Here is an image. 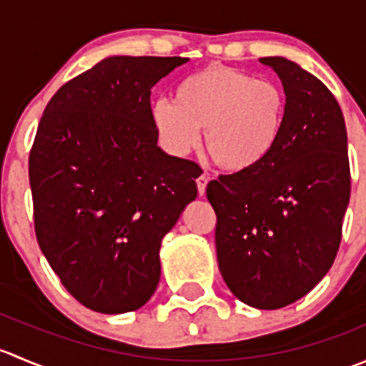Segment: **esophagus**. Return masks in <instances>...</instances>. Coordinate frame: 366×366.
I'll use <instances>...</instances> for the list:
<instances>
[{"label": "esophagus", "instance_id": "obj_1", "mask_svg": "<svg viewBox=\"0 0 366 366\" xmlns=\"http://www.w3.org/2000/svg\"><path fill=\"white\" fill-rule=\"evenodd\" d=\"M207 182H209V177L207 175H200L197 179V186H198V194L200 197H204L205 194V189H207Z\"/></svg>", "mask_w": 366, "mask_h": 366}]
</instances>
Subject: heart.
I'll list each match as a JSON object with an SVG mask.
<instances>
[{
  "label": "heart",
  "mask_w": 366,
  "mask_h": 366,
  "mask_svg": "<svg viewBox=\"0 0 366 366\" xmlns=\"http://www.w3.org/2000/svg\"><path fill=\"white\" fill-rule=\"evenodd\" d=\"M287 95L276 83L224 65L187 76L175 90V102L157 101L152 122L162 145L186 156L200 143L214 161L232 173L264 164L278 147L287 118Z\"/></svg>",
  "instance_id": "b5f03b06"
}]
</instances>
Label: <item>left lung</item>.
Listing matches in <instances>:
<instances>
[{"label": "left lung", "mask_w": 366, "mask_h": 366, "mask_svg": "<svg viewBox=\"0 0 366 366\" xmlns=\"http://www.w3.org/2000/svg\"><path fill=\"white\" fill-rule=\"evenodd\" d=\"M287 118L264 164L207 186L217 216V265L235 297L258 310L296 302L326 276L350 198L345 122L326 84L282 56Z\"/></svg>", "instance_id": "obj_1"}]
</instances>
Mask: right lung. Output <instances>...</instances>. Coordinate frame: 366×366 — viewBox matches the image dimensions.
Returning a JSON list of instances; mask_svg holds the SVG:
<instances>
[{"mask_svg":"<svg viewBox=\"0 0 366 366\" xmlns=\"http://www.w3.org/2000/svg\"><path fill=\"white\" fill-rule=\"evenodd\" d=\"M187 58L109 56L46 106L29 152L35 234L65 289L99 313L156 292L161 241L197 198L200 166L157 147L150 90Z\"/></svg>","mask_w":366,"mask_h":366,"instance_id":"right-lung-1","label":"right lung"}]
</instances>
